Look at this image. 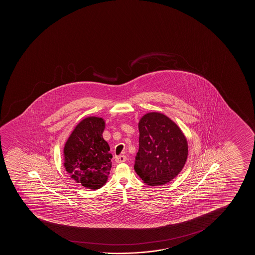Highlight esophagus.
Returning a JSON list of instances; mask_svg holds the SVG:
<instances>
[{
    "label": "esophagus",
    "instance_id": "1",
    "mask_svg": "<svg viewBox=\"0 0 255 255\" xmlns=\"http://www.w3.org/2000/svg\"><path fill=\"white\" fill-rule=\"evenodd\" d=\"M126 159H127V157L125 155H121V156H118V157H116V162L117 163H124V162H126Z\"/></svg>",
    "mask_w": 255,
    "mask_h": 255
}]
</instances>
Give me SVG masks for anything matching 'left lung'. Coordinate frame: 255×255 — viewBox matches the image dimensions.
Returning <instances> with one entry per match:
<instances>
[{
	"label": "left lung",
	"mask_w": 255,
	"mask_h": 255,
	"mask_svg": "<svg viewBox=\"0 0 255 255\" xmlns=\"http://www.w3.org/2000/svg\"><path fill=\"white\" fill-rule=\"evenodd\" d=\"M139 149L134 169L146 185L166 184L180 172L188 155L184 134L161 113L143 116L138 124Z\"/></svg>",
	"instance_id": "1"
}]
</instances>
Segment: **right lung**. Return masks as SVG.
<instances>
[{
	"instance_id": "add662e5",
	"label": "right lung",
	"mask_w": 255,
	"mask_h": 255,
	"mask_svg": "<svg viewBox=\"0 0 255 255\" xmlns=\"http://www.w3.org/2000/svg\"><path fill=\"white\" fill-rule=\"evenodd\" d=\"M105 121L91 117L77 125L64 146V166L71 178L86 188L105 185L112 168V153L103 138Z\"/></svg>"
}]
</instances>
